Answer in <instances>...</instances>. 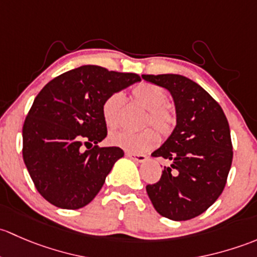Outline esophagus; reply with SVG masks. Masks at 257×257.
Returning a JSON list of instances; mask_svg holds the SVG:
<instances>
[{
	"mask_svg": "<svg viewBox=\"0 0 257 257\" xmlns=\"http://www.w3.org/2000/svg\"><path fill=\"white\" fill-rule=\"evenodd\" d=\"M126 156H127L128 158H131V160H134L135 162H137V163H144L147 161V157L145 155H136V153L126 152Z\"/></svg>",
	"mask_w": 257,
	"mask_h": 257,
	"instance_id": "1",
	"label": "esophagus"
}]
</instances>
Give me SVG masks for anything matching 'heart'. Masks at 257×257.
I'll list each match as a JSON object with an SVG mask.
<instances>
[{
	"mask_svg": "<svg viewBox=\"0 0 257 257\" xmlns=\"http://www.w3.org/2000/svg\"><path fill=\"white\" fill-rule=\"evenodd\" d=\"M132 96L136 102H139L148 111L145 125H152L162 136L171 134L176 125V115L173 110L167 106L168 95L165 89L152 83H141L132 90ZM122 102L123 95L121 92H113L102 102V117L105 123L110 127L117 126ZM107 140L110 145L122 148L130 153H142L155 146L158 141V137L151 128L137 134L120 130V131L111 132Z\"/></svg>",
	"mask_w": 257,
	"mask_h": 257,
	"instance_id": "1",
	"label": "heart"
}]
</instances>
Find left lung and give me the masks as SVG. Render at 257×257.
Segmentation results:
<instances>
[{
  "mask_svg": "<svg viewBox=\"0 0 257 257\" xmlns=\"http://www.w3.org/2000/svg\"><path fill=\"white\" fill-rule=\"evenodd\" d=\"M167 89L176 107V127L153 157L171 161L147 194L157 213L171 220H189L214 204L225 187L232 162L226 116L195 81L178 74L142 75Z\"/></svg>",
  "mask_w": 257,
  "mask_h": 257,
  "instance_id": "obj_1",
  "label": "left lung"
}]
</instances>
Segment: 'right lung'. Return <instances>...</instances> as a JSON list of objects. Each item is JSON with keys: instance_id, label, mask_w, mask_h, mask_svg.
Segmentation results:
<instances>
[{"instance_id": "right-lung-1", "label": "right lung", "mask_w": 257, "mask_h": 257, "mask_svg": "<svg viewBox=\"0 0 257 257\" xmlns=\"http://www.w3.org/2000/svg\"><path fill=\"white\" fill-rule=\"evenodd\" d=\"M141 81L137 74L83 65L50 80L34 99L23 125V161L42 197L62 209L89 204L118 158L120 147H101L107 96ZM94 143L91 150L82 145Z\"/></svg>"}]
</instances>
